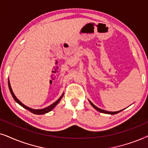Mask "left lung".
I'll list each match as a JSON object with an SVG mask.
<instances>
[{
	"label": "left lung",
	"instance_id": "1",
	"mask_svg": "<svg viewBox=\"0 0 148 148\" xmlns=\"http://www.w3.org/2000/svg\"><path fill=\"white\" fill-rule=\"evenodd\" d=\"M89 102H90V104L92 105V106L94 107V108L96 109V110H98V111H99V112H102V113H105V114H117V113H119V112H120L121 111H122L123 110H119V111H116V112H110V111H106V110H102V109H101V108H98V107L97 106H95V105L93 104V103L91 102L90 100H89Z\"/></svg>",
	"mask_w": 148,
	"mask_h": 148
}]
</instances>
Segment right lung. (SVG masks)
<instances>
[{
	"label": "right lung",
	"mask_w": 148,
	"mask_h": 148,
	"mask_svg": "<svg viewBox=\"0 0 148 148\" xmlns=\"http://www.w3.org/2000/svg\"><path fill=\"white\" fill-rule=\"evenodd\" d=\"M8 85H9V90H10V92H11V94L12 95V96H13V98L15 101L17 103H18L20 106H21L22 107H23L24 108L26 109V110L30 111V112L34 113V114H46V113H48L50 111H51L52 109H53L54 107H55L56 105L58 104V102H60V100H61L62 96H63L64 95V93H62V94L61 95V96L55 102H54L53 104H52L51 105H50L48 107H46V108H42V109H33V108H29V107H28L27 106H25V104H23V103H22L21 101H19L18 99L17 98V97L15 96V95L14 94V93L13 92V90H12V88H11V84H10V82H9V81H8Z\"/></svg>",
	"instance_id": "1"
}]
</instances>
